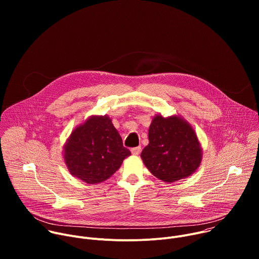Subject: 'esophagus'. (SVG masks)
<instances>
[{
    "label": "esophagus",
    "mask_w": 259,
    "mask_h": 259,
    "mask_svg": "<svg viewBox=\"0 0 259 259\" xmlns=\"http://www.w3.org/2000/svg\"><path fill=\"white\" fill-rule=\"evenodd\" d=\"M140 152H141V147H140V146L133 147V149L131 150V153H132V155H134V156H138V155L140 154Z\"/></svg>",
    "instance_id": "34e87169"
}]
</instances>
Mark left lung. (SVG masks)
<instances>
[{
  "label": "left lung",
  "instance_id": "left-lung-1",
  "mask_svg": "<svg viewBox=\"0 0 259 259\" xmlns=\"http://www.w3.org/2000/svg\"><path fill=\"white\" fill-rule=\"evenodd\" d=\"M150 172L164 182H175L200 167L203 149L193 126L180 115H156L149 129V144L140 155Z\"/></svg>",
  "mask_w": 259,
  "mask_h": 259
}]
</instances>
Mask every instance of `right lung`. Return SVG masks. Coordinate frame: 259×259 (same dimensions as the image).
<instances>
[{
	"mask_svg": "<svg viewBox=\"0 0 259 259\" xmlns=\"http://www.w3.org/2000/svg\"><path fill=\"white\" fill-rule=\"evenodd\" d=\"M69 173L88 184L105 181L131 155L107 115L90 116L73 129L63 145Z\"/></svg>",
	"mask_w": 259,
	"mask_h": 259,
	"instance_id": "right-lung-1",
	"label": "right lung"
}]
</instances>
